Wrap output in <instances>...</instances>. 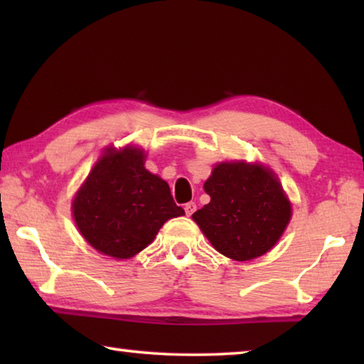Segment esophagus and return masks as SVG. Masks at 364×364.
<instances>
[{"label":"esophagus","instance_id":"1","mask_svg":"<svg viewBox=\"0 0 364 364\" xmlns=\"http://www.w3.org/2000/svg\"><path fill=\"white\" fill-rule=\"evenodd\" d=\"M196 208H197L196 202H188V204L184 205V212H186L188 217H191V215H193V213L196 212Z\"/></svg>","mask_w":364,"mask_h":364}]
</instances>
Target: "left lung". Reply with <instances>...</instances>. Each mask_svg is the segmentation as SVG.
Listing matches in <instances>:
<instances>
[{"label": "left lung", "instance_id": "obj_1", "mask_svg": "<svg viewBox=\"0 0 364 364\" xmlns=\"http://www.w3.org/2000/svg\"><path fill=\"white\" fill-rule=\"evenodd\" d=\"M204 189L210 202L193 218L213 247L232 260L267 254L291 220L278 178L262 165L220 164Z\"/></svg>", "mask_w": 364, "mask_h": 364}]
</instances>
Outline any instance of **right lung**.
Wrapping results in <instances>:
<instances>
[{
  "label": "right lung",
  "instance_id": "1",
  "mask_svg": "<svg viewBox=\"0 0 364 364\" xmlns=\"http://www.w3.org/2000/svg\"><path fill=\"white\" fill-rule=\"evenodd\" d=\"M72 207L86 241L114 258L138 254L165 221L184 215L167 181L144 168V154L134 147L104 154Z\"/></svg>",
  "mask_w": 364,
  "mask_h": 364
}]
</instances>
